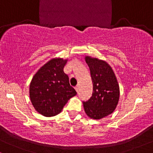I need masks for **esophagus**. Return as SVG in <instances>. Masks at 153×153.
I'll use <instances>...</instances> for the list:
<instances>
[{
  "mask_svg": "<svg viewBox=\"0 0 153 153\" xmlns=\"http://www.w3.org/2000/svg\"><path fill=\"white\" fill-rule=\"evenodd\" d=\"M75 91H76V92H78V91H79V86H78V85L75 86Z\"/></svg>",
  "mask_w": 153,
  "mask_h": 153,
  "instance_id": "1",
  "label": "esophagus"
}]
</instances>
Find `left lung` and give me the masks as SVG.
<instances>
[{"mask_svg": "<svg viewBox=\"0 0 153 153\" xmlns=\"http://www.w3.org/2000/svg\"><path fill=\"white\" fill-rule=\"evenodd\" d=\"M93 82V94L83 102L87 115L99 120L108 116L115 110L120 97V88L116 76L108 62L98 58L85 56Z\"/></svg>", "mask_w": 153, "mask_h": 153, "instance_id": "left-lung-1", "label": "left lung"}]
</instances>
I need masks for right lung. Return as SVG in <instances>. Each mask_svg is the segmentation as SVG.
I'll return each mask as SVG.
<instances>
[{"instance_id":"add662e5","label":"right lung","mask_w":153,"mask_h":153,"mask_svg":"<svg viewBox=\"0 0 153 153\" xmlns=\"http://www.w3.org/2000/svg\"><path fill=\"white\" fill-rule=\"evenodd\" d=\"M68 60L53 58L42 66L30 84V98L38 113L45 117L58 115L68 100L77 94L63 71Z\"/></svg>"}]
</instances>
